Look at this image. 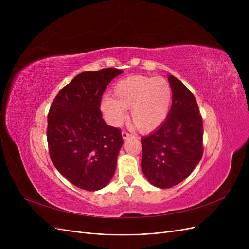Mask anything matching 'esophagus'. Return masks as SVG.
<instances>
[{
  "instance_id": "34e87169",
  "label": "esophagus",
  "mask_w": 249,
  "mask_h": 249,
  "mask_svg": "<svg viewBox=\"0 0 249 249\" xmlns=\"http://www.w3.org/2000/svg\"><path fill=\"white\" fill-rule=\"evenodd\" d=\"M132 135L131 134H129L128 132H126V131H122V137H123V139L124 140H126V139H128L129 137H131Z\"/></svg>"
}]
</instances>
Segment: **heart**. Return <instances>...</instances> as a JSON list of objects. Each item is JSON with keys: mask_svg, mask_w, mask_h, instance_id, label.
<instances>
[{"mask_svg": "<svg viewBox=\"0 0 249 249\" xmlns=\"http://www.w3.org/2000/svg\"><path fill=\"white\" fill-rule=\"evenodd\" d=\"M173 90L162 76L130 75L117 82L113 97L101 101V111L112 126H119L130 109V120L136 129L149 133L158 129L167 118L171 109Z\"/></svg>", "mask_w": 249, "mask_h": 249, "instance_id": "b5f03b06", "label": "heart"}]
</instances>
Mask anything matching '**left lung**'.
<instances>
[{
    "instance_id": "obj_1",
    "label": "left lung",
    "mask_w": 249,
    "mask_h": 249,
    "mask_svg": "<svg viewBox=\"0 0 249 249\" xmlns=\"http://www.w3.org/2000/svg\"><path fill=\"white\" fill-rule=\"evenodd\" d=\"M173 102L165 121L141 138V169L159 189L178 185L200 162L203 155V122L197 101L188 88L168 74Z\"/></svg>"
}]
</instances>
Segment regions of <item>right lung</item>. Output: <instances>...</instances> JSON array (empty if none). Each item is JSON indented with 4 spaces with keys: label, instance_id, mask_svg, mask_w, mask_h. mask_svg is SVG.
Wrapping results in <instances>:
<instances>
[{
    "label": "right lung",
    "instance_id": "right-lung-1",
    "mask_svg": "<svg viewBox=\"0 0 249 249\" xmlns=\"http://www.w3.org/2000/svg\"><path fill=\"white\" fill-rule=\"evenodd\" d=\"M122 72L110 68L77 74L50 107V159L57 171L80 189L99 191L115 174L123 138L119 129L105 122L100 105L104 90Z\"/></svg>",
    "mask_w": 249,
    "mask_h": 249
}]
</instances>
